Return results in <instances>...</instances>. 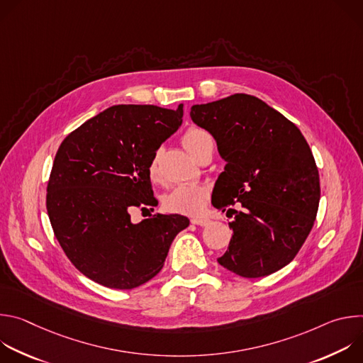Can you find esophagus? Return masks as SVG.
Masks as SVG:
<instances>
[{
    "instance_id": "34e87169",
    "label": "esophagus",
    "mask_w": 363,
    "mask_h": 363,
    "mask_svg": "<svg viewBox=\"0 0 363 363\" xmlns=\"http://www.w3.org/2000/svg\"><path fill=\"white\" fill-rule=\"evenodd\" d=\"M191 223L195 224V225L205 227V225L210 224V220H208V218H201V217H192V218H191Z\"/></svg>"
}]
</instances>
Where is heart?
Here are the masks:
<instances>
[{
    "label": "heart",
    "mask_w": 363,
    "mask_h": 363,
    "mask_svg": "<svg viewBox=\"0 0 363 363\" xmlns=\"http://www.w3.org/2000/svg\"><path fill=\"white\" fill-rule=\"evenodd\" d=\"M210 138L201 129H188L182 138L184 147L192 155L196 152V149L201 146V143ZM147 175L150 181L157 182L160 181V168H158V157L155 153V157L150 160L147 167ZM208 189L202 185H191V184H182L175 188H172L162 199L165 210L169 213L177 214H186V216H196L203 208L206 199H208Z\"/></svg>",
    "instance_id": "1"
}]
</instances>
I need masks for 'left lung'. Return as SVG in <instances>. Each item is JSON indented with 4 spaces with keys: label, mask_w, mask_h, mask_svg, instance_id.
Returning a JSON list of instances; mask_svg holds the SVG:
<instances>
[{
    "label": "left lung",
    "mask_w": 363,
    "mask_h": 363,
    "mask_svg": "<svg viewBox=\"0 0 363 363\" xmlns=\"http://www.w3.org/2000/svg\"><path fill=\"white\" fill-rule=\"evenodd\" d=\"M191 119L214 136L227 162L213 205L234 221L218 263L247 279L283 269L301 248L319 208V171L304 136L267 103L244 93L194 105ZM234 203L238 211L228 208Z\"/></svg>",
    "instance_id": "8db88e82"
}]
</instances>
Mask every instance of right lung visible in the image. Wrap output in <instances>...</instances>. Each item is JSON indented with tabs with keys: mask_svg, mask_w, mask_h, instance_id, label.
I'll list each match as a JSON object with an SVG mask.
<instances>
[{
	"mask_svg": "<svg viewBox=\"0 0 363 363\" xmlns=\"http://www.w3.org/2000/svg\"><path fill=\"white\" fill-rule=\"evenodd\" d=\"M182 106H112L67 135L56 153L45 199L51 227L73 266L101 286L129 290L153 279L189 225L178 214L138 224L129 214L157 205L147 167L181 126Z\"/></svg>",
	"mask_w": 363,
	"mask_h": 363,
	"instance_id": "right-lung-1",
	"label": "right lung"
}]
</instances>
